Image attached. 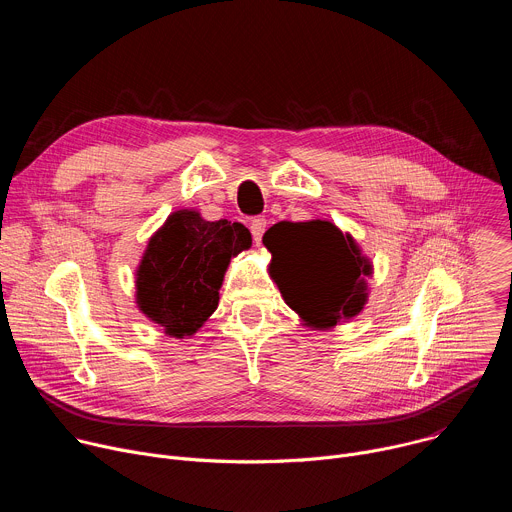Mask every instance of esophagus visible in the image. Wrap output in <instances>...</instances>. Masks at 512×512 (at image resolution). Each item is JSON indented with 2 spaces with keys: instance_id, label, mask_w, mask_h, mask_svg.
<instances>
[{
  "instance_id": "34e87169",
  "label": "esophagus",
  "mask_w": 512,
  "mask_h": 512,
  "mask_svg": "<svg viewBox=\"0 0 512 512\" xmlns=\"http://www.w3.org/2000/svg\"><path fill=\"white\" fill-rule=\"evenodd\" d=\"M265 227H267V221L263 216H257L253 218V221L249 223V229H251V235H253V241L259 245L261 243V237L265 233Z\"/></svg>"
}]
</instances>
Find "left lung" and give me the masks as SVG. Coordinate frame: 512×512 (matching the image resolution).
Wrapping results in <instances>:
<instances>
[{
    "mask_svg": "<svg viewBox=\"0 0 512 512\" xmlns=\"http://www.w3.org/2000/svg\"><path fill=\"white\" fill-rule=\"evenodd\" d=\"M273 259L269 273L285 304L308 326L332 328L367 302L371 263L350 235L330 221L277 223L263 235Z\"/></svg>",
    "mask_w": 512,
    "mask_h": 512,
    "instance_id": "obj_1",
    "label": "left lung"
}]
</instances>
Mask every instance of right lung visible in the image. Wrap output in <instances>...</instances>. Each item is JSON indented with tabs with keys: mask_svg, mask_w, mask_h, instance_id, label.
I'll return each instance as SVG.
<instances>
[{
	"mask_svg": "<svg viewBox=\"0 0 512 512\" xmlns=\"http://www.w3.org/2000/svg\"><path fill=\"white\" fill-rule=\"evenodd\" d=\"M251 247L241 223L204 221L196 210H178L150 239L137 269V306L166 334H194L218 306L231 257Z\"/></svg>",
	"mask_w": 512,
	"mask_h": 512,
	"instance_id": "add662e5",
	"label": "right lung"
}]
</instances>
